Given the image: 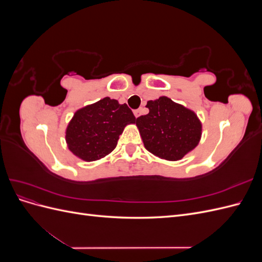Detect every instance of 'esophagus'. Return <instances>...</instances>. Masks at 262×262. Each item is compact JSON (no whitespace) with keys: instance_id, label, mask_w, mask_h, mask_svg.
<instances>
[{"instance_id":"obj_1","label":"esophagus","mask_w":262,"mask_h":262,"mask_svg":"<svg viewBox=\"0 0 262 262\" xmlns=\"http://www.w3.org/2000/svg\"><path fill=\"white\" fill-rule=\"evenodd\" d=\"M134 116H136V118H139L141 116V109L134 110Z\"/></svg>"}]
</instances>
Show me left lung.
Instances as JSON below:
<instances>
[{"mask_svg": "<svg viewBox=\"0 0 262 262\" xmlns=\"http://www.w3.org/2000/svg\"><path fill=\"white\" fill-rule=\"evenodd\" d=\"M149 113L137 118L145 148L166 161H179L199 144L202 123L196 114L166 96L148 100Z\"/></svg>", "mask_w": 262, "mask_h": 262, "instance_id": "8db88e82", "label": "left lung"}]
</instances>
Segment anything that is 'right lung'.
<instances>
[{
    "label": "right lung",
    "instance_id": "1",
    "mask_svg": "<svg viewBox=\"0 0 262 262\" xmlns=\"http://www.w3.org/2000/svg\"><path fill=\"white\" fill-rule=\"evenodd\" d=\"M136 117L125 104L105 97L78 109L68 124L69 149L85 162L98 161L116 148L119 136Z\"/></svg>",
    "mask_w": 262,
    "mask_h": 262
}]
</instances>
